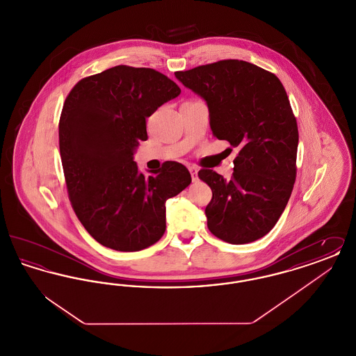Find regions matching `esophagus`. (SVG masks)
Wrapping results in <instances>:
<instances>
[{"label":"esophagus","mask_w":356,"mask_h":356,"mask_svg":"<svg viewBox=\"0 0 356 356\" xmlns=\"http://www.w3.org/2000/svg\"><path fill=\"white\" fill-rule=\"evenodd\" d=\"M189 172H191L192 180H193V181H197V180H199V176H197V173H199V170H197L196 167H189Z\"/></svg>","instance_id":"34e87169"}]
</instances>
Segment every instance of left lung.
I'll return each mask as SVG.
<instances>
[{
    "instance_id": "obj_1",
    "label": "left lung",
    "mask_w": 356,
    "mask_h": 356,
    "mask_svg": "<svg viewBox=\"0 0 356 356\" xmlns=\"http://www.w3.org/2000/svg\"><path fill=\"white\" fill-rule=\"evenodd\" d=\"M175 76L207 102L213 136L238 149L231 180L199 172L212 189L207 225L227 243H252L275 227L296 177L299 134L286 89L271 72L241 60Z\"/></svg>"
}]
</instances>
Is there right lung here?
Segmentation results:
<instances>
[{
	"label": "right lung",
	"instance_id": "obj_1",
	"mask_svg": "<svg viewBox=\"0 0 356 356\" xmlns=\"http://www.w3.org/2000/svg\"><path fill=\"white\" fill-rule=\"evenodd\" d=\"M180 88L160 72L118 65L85 77L63 106L60 154L72 207L104 247L135 252L165 232V202L191 184L180 163L148 177L134 154L147 140L145 120Z\"/></svg>",
	"mask_w": 356,
	"mask_h": 356
}]
</instances>
